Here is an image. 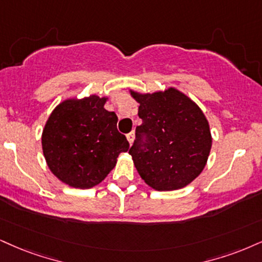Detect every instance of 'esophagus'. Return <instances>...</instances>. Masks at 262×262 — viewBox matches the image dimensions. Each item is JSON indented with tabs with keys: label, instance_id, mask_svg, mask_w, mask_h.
I'll list each match as a JSON object with an SVG mask.
<instances>
[{
	"label": "esophagus",
	"instance_id": "1",
	"mask_svg": "<svg viewBox=\"0 0 262 262\" xmlns=\"http://www.w3.org/2000/svg\"><path fill=\"white\" fill-rule=\"evenodd\" d=\"M126 138H127L128 143H130V144L134 143V140H135V132L132 131V132H130V134L126 135Z\"/></svg>",
	"mask_w": 262,
	"mask_h": 262
}]
</instances>
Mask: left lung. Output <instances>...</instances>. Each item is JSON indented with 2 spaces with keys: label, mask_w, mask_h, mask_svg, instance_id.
Wrapping results in <instances>:
<instances>
[{
  "label": "left lung",
  "mask_w": 262,
  "mask_h": 262,
  "mask_svg": "<svg viewBox=\"0 0 262 262\" xmlns=\"http://www.w3.org/2000/svg\"><path fill=\"white\" fill-rule=\"evenodd\" d=\"M136 140L128 154L144 182L156 190H175L189 185L208 161L212 138L204 113L189 97L170 87L138 93Z\"/></svg>",
  "instance_id": "left-lung-1"
}]
</instances>
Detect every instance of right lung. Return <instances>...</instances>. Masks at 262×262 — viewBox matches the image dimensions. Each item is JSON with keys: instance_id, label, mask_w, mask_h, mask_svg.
<instances>
[{"instance_id": "right-lung-1", "label": "right lung", "mask_w": 262, "mask_h": 262, "mask_svg": "<svg viewBox=\"0 0 262 262\" xmlns=\"http://www.w3.org/2000/svg\"><path fill=\"white\" fill-rule=\"evenodd\" d=\"M106 97L92 95L59 103L42 131V150L52 173L75 188H92L127 151L124 135L116 128L118 116L104 109Z\"/></svg>"}]
</instances>
